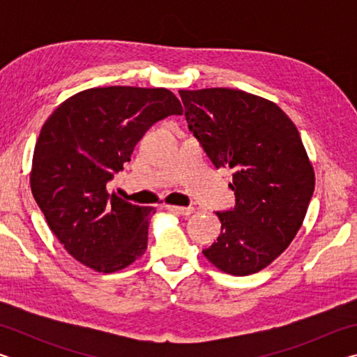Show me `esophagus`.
Returning a JSON list of instances; mask_svg holds the SVG:
<instances>
[{
  "label": "esophagus",
  "instance_id": "34e87169",
  "mask_svg": "<svg viewBox=\"0 0 357 357\" xmlns=\"http://www.w3.org/2000/svg\"><path fill=\"white\" fill-rule=\"evenodd\" d=\"M170 213L178 215H190L193 213V208H183V206H165Z\"/></svg>",
  "mask_w": 357,
  "mask_h": 357
}]
</instances>
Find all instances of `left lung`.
<instances>
[{"label": "left lung", "instance_id": "left-lung-1", "mask_svg": "<svg viewBox=\"0 0 357 357\" xmlns=\"http://www.w3.org/2000/svg\"><path fill=\"white\" fill-rule=\"evenodd\" d=\"M185 121L215 168L234 170V208L203 253L231 275L264 269L301 228L315 173L293 121L273 102L229 88L179 91Z\"/></svg>", "mask_w": 357, "mask_h": 357}]
</instances>
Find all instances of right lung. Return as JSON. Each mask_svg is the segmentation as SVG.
<instances>
[{"mask_svg":"<svg viewBox=\"0 0 357 357\" xmlns=\"http://www.w3.org/2000/svg\"><path fill=\"white\" fill-rule=\"evenodd\" d=\"M172 114H183V107L165 88H91L64 100L42 126L31 192L77 261L108 274L146 250L155 209L121 200L105 187L144 132Z\"/></svg>","mask_w":357,"mask_h":357,"instance_id":"right-lung-1","label":"right lung"}]
</instances>
